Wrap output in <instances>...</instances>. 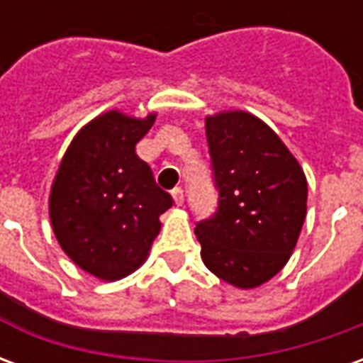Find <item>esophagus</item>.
<instances>
[{
    "label": "esophagus",
    "instance_id": "1",
    "mask_svg": "<svg viewBox=\"0 0 363 363\" xmlns=\"http://www.w3.org/2000/svg\"><path fill=\"white\" fill-rule=\"evenodd\" d=\"M173 202L174 206H182V202H184V192L181 189L173 190Z\"/></svg>",
    "mask_w": 363,
    "mask_h": 363
}]
</instances>
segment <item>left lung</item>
<instances>
[{"instance_id":"8db88e82","label":"left lung","mask_w":363,"mask_h":363,"mask_svg":"<svg viewBox=\"0 0 363 363\" xmlns=\"http://www.w3.org/2000/svg\"><path fill=\"white\" fill-rule=\"evenodd\" d=\"M220 204L194 229L206 268L255 289L286 267L307 216V179L280 135L247 111L206 116Z\"/></svg>"}]
</instances>
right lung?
<instances>
[{
  "instance_id": "right-lung-1",
  "label": "right lung",
  "mask_w": 363,
  "mask_h": 363,
  "mask_svg": "<svg viewBox=\"0 0 363 363\" xmlns=\"http://www.w3.org/2000/svg\"><path fill=\"white\" fill-rule=\"evenodd\" d=\"M157 112L135 118L112 108L74 135L52 181L48 213L62 251L103 281H116L147 260L173 200L135 155Z\"/></svg>"
}]
</instances>
